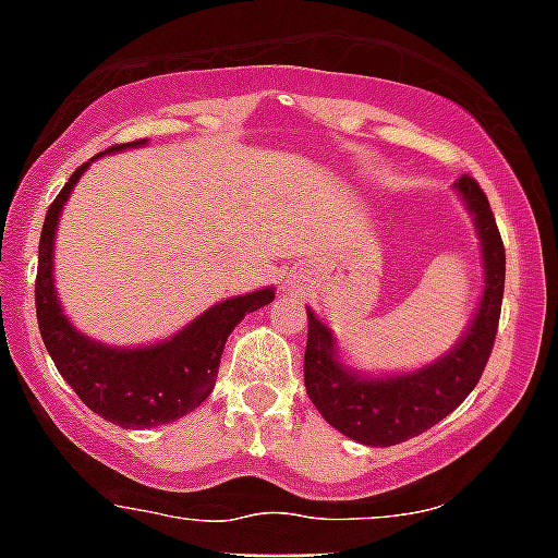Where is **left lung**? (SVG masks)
<instances>
[{
  "mask_svg": "<svg viewBox=\"0 0 558 558\" xmlns=\"http://www.w3.org/2000/svg\"><path fill=\"white\" fill-rule=\"evenodd\" d=\"M457 190L468 209L474 213L476 232H480L485 292L471 329L446 357L414 374L366 380L340 366V360L335 357L331 331L306 308L308 340L303 380H306L308 400L326 416V423L363 446L388 448L434 428L474 391L488 366L496 329H499V312H502L505 243L496 229L488 195L474 178L462 175Z\"/></svg>",
  "mask_w": 558,
  "mask_h": 558,
  "instance_id": "left-lung-1",
  "label": "left lung"
}]
</instances>
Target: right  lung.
Here are the masks:
<instances>
[{
    "instance_id": "right-lung-1",
    "label": "right lung",
    "mask_w": 558,
    "mask_h": 558,
    "mask_svg": "<svg viewBox=\"0 0 558 558\" xmlns=\"http://www.w3.org/2000/svg\"><path fill=\"white\" fill-rule=\"evenodd\" d=\"M144 142H133L130 147ZM116 144L112 149H121ZM90 163V161H87ZM87 163H82L45 215L36 269V320L45 349L68 386L98 416L121 428H149L172 423L207 400L221 366L223 343L243 317L275 301L271 289L229 298L192 320L172 340L147 349H110L78 335L62 315L53 289V235L64 201Z\"/></svg>"
}]
</instances>
